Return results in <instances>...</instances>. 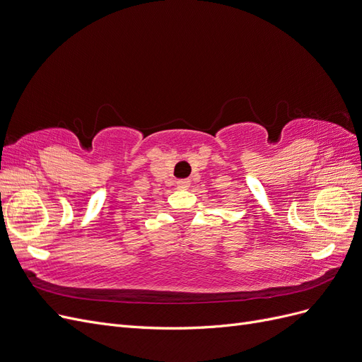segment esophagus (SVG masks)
I'll return each mask as SVG.
<instances>
[{
  "mask_svg": "<svg viewBox=\"0 0 362 362\" xmlns=\"http://www.w3.org/2000/svg\"><path fill=\"white\" fill-rule=\"evenodd\" d=\"M189 185H191V180H189V179H180V180H177V186H179V188H182V189L188 188Z\"/></svg>",
  "mask_w": 362,
  "mask_h": 362,
  "instance_id": "34e87169",
  "label": "esophagus"
}]
</instances>
